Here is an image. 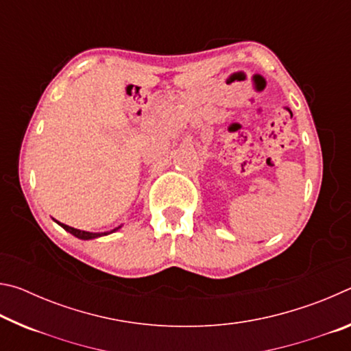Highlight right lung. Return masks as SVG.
I'll list each match as a JSON object with an SVG mask.
<instances>
[{
	"instance_id": "add662e5",
	"label": "right lung",
	"mask_w": 351,
	"mask_h": 351,
	"mask_svg": "<svg viewBox=\"0 0 351 351\" xmlns=\"http://www.w3.org/2000/svg\"><path fill=\"white\" fill-rule=\"evenodd\" d=\"M56 223H57V224H60L62 228H63L64 230H66V232L73 234L74 237H77V239H80V240H94V239H99V237L110 235V234L116 232V230H119V229L122 228V226H117V228L111 229V230H106V232H88V230H80V229L71 228V226H68V224H63V223H60V221H57V219H56Z\"/></svg>"
}]
</instances>
